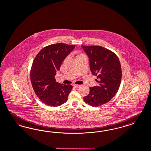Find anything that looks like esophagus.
<instances>
[{
    "label": "esophagus",
    "instance_id": "34e87169",
    "mask_svg": "<svg viewBox=\"0 0 151 151\" xmlns=\"http://www.w3.org/2000/svg\"><path fill=\"white\" fill-rule=\"evenodd\" d=\"M73 86L74 87V88H78L81 86L80 85H76V84H73Z\"/></svg>",
    "mask_w": 151,
    "mask_h": 151
}]
</instances>
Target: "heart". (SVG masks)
Returning a JSON list of instances; mask_svg holds the SVG:
<instances>
[{"instance_id": "1", "label": "heart", "mask_w": 151, "mask_h": 151, "mask_svg": "<svg viewBox=\"0 0 151 151\" xmlns=\"http://www.w3.org/2000/svg\"><path fill=\"white\" fill-rule=\"evenodd\" d=\"M83 54H82V53H77V56H76V57H80V56H83Z\"/></svg>"}]
</instances>
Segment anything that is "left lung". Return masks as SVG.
I'll return each instance as SVG.
<instances>
[{"mask_svg": "<svg viewBox=\"0 0 151 151\" xmlns=\"http://www.w3.org/2000/svg\"><path fill=\"white\" fill-rule=\"evenodd\" d=\"M90 60V70L97 76L99 85L90 88L89 94L83 98L90 106L98 107L109 102L119 88L122 68L114 52L100 46H82Z\"/></svg>", "mask_w": 151, "mask_h": 151, "instance_id": "obj_1", "label": "left lung"}]
</instances>
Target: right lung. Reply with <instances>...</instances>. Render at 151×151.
Here are the masks:
<instances>
[{
  "label": "right lung",
  "mask_w": 151,
  "mask_h": 151,
  "mask_svg": "<svg viewBox=\"0 0 151 151\" xmlns=\"http://www.w3.org/2000/svg\"><path fill=\"white\" fill-rule=\"evenodd\" d=\"M75 45L56 43L43 48L33 60L31 70L33 88L40 100L50 106H58L68 100L73 89L71 85L58 83L55 78L63 60Z\"/></svg>",
  "instance_id": "right-lung-1"
}]
</instances>
